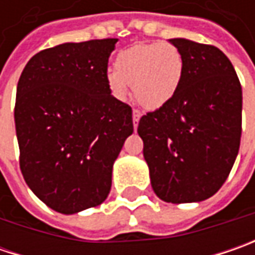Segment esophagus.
<instances>
[{
    "label": "esophagus",
    "instance_id": "1",
    "mask_svg": "<svg viewBox=\"0 0 255 255\" xmlns=\"http://www.w3.org/2000/svg\"><path fill=\"white\" fill-rule=\"evenodd\" d=\"M140 116H142V115H140L139 111H136V109L133 111V126H134V129L137 128V123L140 121Z\"/></svg>",
    "mask_w": 255,
    "mask_h": 255
}]
</instances>
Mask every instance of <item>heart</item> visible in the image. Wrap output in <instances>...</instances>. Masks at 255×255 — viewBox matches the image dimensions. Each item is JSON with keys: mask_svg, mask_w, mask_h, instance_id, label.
I'll use <instances>...</instances> for the list:
<instances>
[{"mask_svg": "<svg viewBox=\"0 0 255 255\" xmlns=\"http://www.w3.org/2000/svg\"><path fill=\"white\" fill-rule=\"evenodd\" d=\"M183 72L184 61L177 46L150 42L121 51L106 81L118 99H126L132 85L137 102L146 109H159L176 96Z\"/></svg>", "mask_w": 255, "mask_h": 255, "instance_id": "1", "label": "heart"}]
</instances>
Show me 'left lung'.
<instances>
[{
	"instance_id": "obj_1",
	"label": "left lung",
	"mask_w": 255,
	"mask_h": 255,
	"mask_svg": "<svg viewBox=\"0 0 255 255\" xmlns=\"http://www.w3.org/2000/svg\"><path fill=\"white\" fill-rule=\"evenodd\" d=\"M184 72L170 102L142 116L137 133L153 191L166 203H197L216 194L239 154L243 92L230 59L213 45L186 38Z\"/></svg>"
}]
</instances>
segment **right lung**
Listing matches in <instances>:
<instances>
[{
    "instance_id": "add662e5",
    "label": "right lung",
    "mask_w": 255,
    "mask_h": 255,
    "mask_svg": "<svg viewBox=\"0 0 255 255\" xmlns=\"http://www.w3.org/2000/svg\"><path fill=\"white\" fill-rule=\"evenodd\" d=\"M116 42L108 38L44 49L18 81L19 167L35 196L62 214L102 204L113 163L133 133L132 108L111 95L106 81Z\"/></svg>"
}]
</instances>
